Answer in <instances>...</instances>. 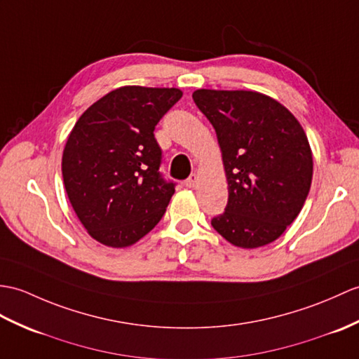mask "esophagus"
<instances>
[{
  "instance_id": "34e87169",
  "label": "esophagus",
  "mask_w": 359,
  "mask_h": 359,
  "mask_svg": "<svg viewBox=\"0 0 359 359\" xmlns=\"http://www.w3.org/2000/svg\"><path fill=\"white\" fill-rule=\"evenodd\" d=\"M197 180H198L197 174H191V176L185 180V187H188V188H194V187H196V183H197Z\"/></svg>"
}]
</instances>
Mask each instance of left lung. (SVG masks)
<instances>
[{
  "label": "left lung",
  "instance_id": "left-lung-1",
  "mask_svg": "<svg viewBox=\"0 0 359 359\" xmlns=\"http://www.w3.org/2000/svg\"><path fill=\"white\" fill-rule=\"evenodd\" d=\"M193 99L217 133L228 179V203L212 228L238 248L277 240L302 211L312 183L302 125L257 91L197 90Z\"/></svg>",
  "mask_w": 359,
  "mask_h": 359
}]
</instances>
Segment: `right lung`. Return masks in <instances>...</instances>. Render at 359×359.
Here are the masks:
<instances>
[{
  "label": "right lung",
  "instance_id": "right-lung-1",
  "mask_svg": "<svg viewBox=\"0 0 359 359\" xmlns=\"http://www.w3.org/2000/svg\"><path fill=\"white\" fill-rule=\"evenodd\" d=\"M180 97L179 88L113 90L81 116L67 139V196L88 234L102 245L136 243L165 214L176 182L161 172L154 128Z\"/></svg>",
  "mask_w": 359,
  "mask_h": 359
}]
</instances>
